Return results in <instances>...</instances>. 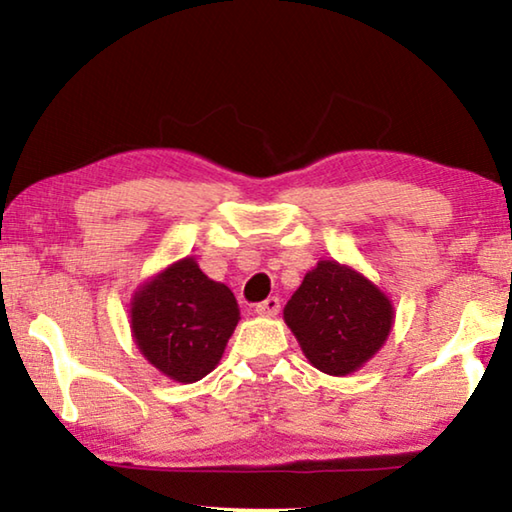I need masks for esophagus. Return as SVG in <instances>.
Masks as SVG:
<instances>
[{
	"label": "esophagus",
	"mask_w": 512,
	"mask_h": 512,
	"mask_svg": "<svg viewBox=\"0 0 512 512\" xmlns=\"http://www.w3.org/2000/svg\"><path fill=\"white\" fill-rule=\"evenodd\" d=\"M255 311L259 316H277V311H280V298H266L264 302H259Z\"/></svg>",
	"instance_id": "obj_1"
}]
</instances>
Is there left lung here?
Here are the masks:
<instances>
[{
    "label": "left lung",
    "instance_id": "8db88e82",
    "mask_svg": "<svg viewBox=\"0 0 512 512\" xmlns=\"http://www.w3.org/2000/svg\"><path fill=\"white\" fill-rule=\"evenodd\" d=\"M393 318L386 293L334 259H320L284 307V323L311 366L334 377L350 375L375 357Z\"/></svg>",
    "mask_w": 512,
    "mask_h": 512
}]
</instances>
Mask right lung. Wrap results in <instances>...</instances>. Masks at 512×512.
I'll return each instance as SVG.
<instances>
[{
    "instance_id": "obj_1",
    "label": "right lung",
    "mask_w": 512,
    "mask_h": 512,
    "mask_svg": "<svg viewBox=\"0 0 512 512\" xmlns=\"http://www.w3.org/2000/svg\"><path fill=\"white\" fill-rule=\"evenodd\" d=\"M232 291L178 259L140 287L131 300V332L151 366L180 384H194L221 361L239 323Z\"/></svg>"
}]
</instances>
